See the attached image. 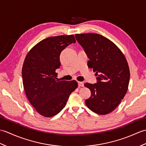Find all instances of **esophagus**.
Returning a JSON list of instances; mask_svg holds the SVG:
<instances>
[{"label":"esophagus","instance_id":"34e87169","mask_svg":"<svg viewBox=\"0 0 146 146\" xmlns=\"http://www.w3.org/2000/svg\"><path fill=\"white\" fill-rule=\"evenodd\" d=\"M78 85L79 87H82V86H84V84H83V83L81 82H78Z\"/></svg>","mask_w":146,"mask_h":146}]
</instances>
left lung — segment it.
I'll use <instances>...</instances> for the list:
<instances>
[{"label": "left lung", "instance_id": "1", "mask_svg": "<svg viewBox=\"0 0 146 146\" xmlns=\"http://www.w3.org/2000/svg\"><path fill=\"white\" fill-rule=\"evenodd\" d=\"M75 38L89 58L88 66L97 76L95 84H85L91 91L85 104L96 113H109L115 109L127 92L130 79L127 61L120 49L103 36L76 34Z\"/></svg>", "mask_w": 146, "mask_h": 146}]
</instances>
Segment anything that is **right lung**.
<instances>
[{"mask_svg": "<svg viewBox=\"0 0 146 146\" xmlns=\"http://www.w3.org/2000/svg\"><path fill=\"white\" fill-rule=\"evenodd\" d=\"M75 42L73 35L50 37L38 42L26 55L22 69L24 91L31 104L42 116L58 114L78 87L75 80L59 81L56 77L61 51Z\"/></svg>", "mask_w": 146, "mask_h": 146, "instance_id": "right-lung-1", "label": "right lung"}]
</instances>
